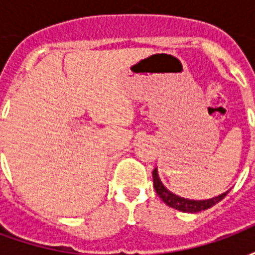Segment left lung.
<instances>
[{"label":"left lung","instance_id":"8db88e82","mask_svg":"<svg viewBox=\"0 0 255 255\" xmlns=\"http://www.w3.org/2000/svg\"><path fill=\"white\" fill-rule=\"evenodd\" d=\"M153 186L155 188V192L158 194V197L164 201V202L171 206L173 209H177L180 212H187V213H197V212H201V210H206V209L212 208L213 205H216L217 202H220L223 198L228 194V191L221 194L219 197L212 198V199H206V201H191V199H184L182 197H177L175 194H172L171 191H168L164 184L161 183L160 177H158V173H157V169L153 171Z\"/></svg>","mask_w":255,"mask_h":255}]
</instances>
